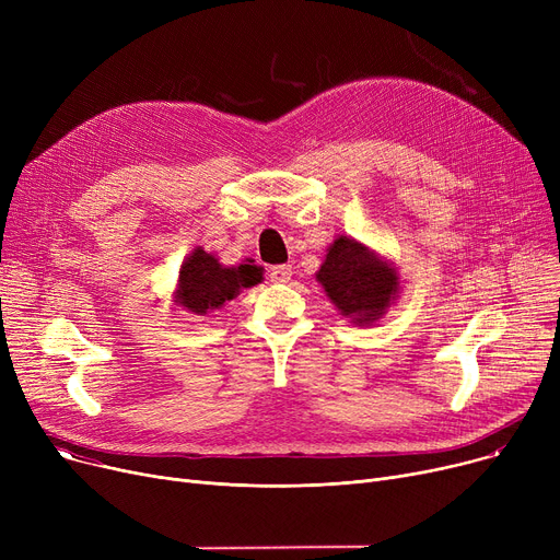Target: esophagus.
<instances>
[{"instance_id": "34e87169", "label": "esophagus", "mask_w": 560, "mask_h": 560, "mask_svg": "<svg viewBox=\"0 0 560 560\" xmlns=\"http://www.w3.org/2000/svg\"><path fill=\"white\" fill-rule=\"evenodd\" d=\"M268 277H270V281H275V283H285V281H290V277H292V268H290V265H275V268H270Z\"/></svg>"}]
</instances>
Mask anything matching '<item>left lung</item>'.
Here are the masks:
<instances>
[{"instance_id":"8db88e82","label":"left lung","mask_w":560,"mask_h":560,"mask_svg":"<svg viewBox=\"0 0 560 560\" xmlns=\"http://www.w3.org/2000/svg\"><path fill=\"white\" fill-rule=\"evenodd\" d=\"M329 300L342 315L370 325L397 292V275L384 260L351 238H338L317 272Z\"/></svg>"}]
</instances>
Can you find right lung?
I'll return each mask as SVG.
<instances>
[{
    "label": "right lung",
    "mask_w": 560,
    "mask_h": 560,
    "mask_svg": "<svg viewBox=\"0 0 560 560\" xmlns=\"http://www.w3.org/2000/svg\"><path fill=\"white\" fill-rule=\"evenodd\" d=\"M262 270L254 260H247L238 268H222L215 256L203 249H195L186 258L179 272V304L188 311L203 315L209 308H220L224 302L238 295L241 288L260 283Z\"/></svg>",
    "instance_id": "right-lung-1"
}]
</instances>
